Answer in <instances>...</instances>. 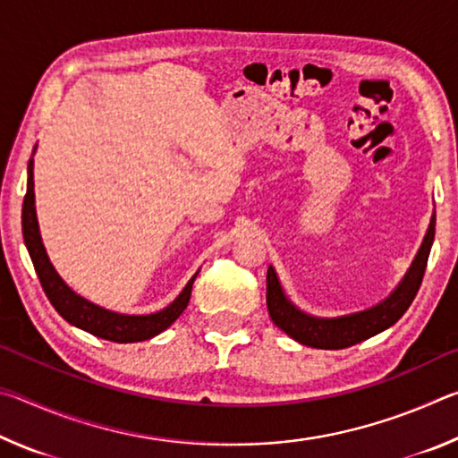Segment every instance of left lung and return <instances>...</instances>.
Returning <instances> with one entry per match:
<instances>
[{
  "label": "left lung",
  "instance_id": "1",
  "mask_svg": "<svg viewBox=\"0 0 458 458\" xmlns=\"http://www.w3.org/2000/svg\"><path fill=\"white\" fill-rule=\"evenodd\" d=\"M434 240V218L426 232L424 242L418 250L416 259L410 267L408 275L400 286L387 297L384 303L368 309V311L339 317V319H319L301 313L297 307L291 305V301L284 297V293L278 284L273 267H268L267 273V309L273 323L278 329H283L286 335H291L299 344L317 347V350H344L360 344L363 339H369L376 333L392 327L406 309L412 305L418 289L422 284V276L428 262L430 246Z\"/></svg>",
  "mask_w": 458,
  "mask_h": 458
}]
</instances>
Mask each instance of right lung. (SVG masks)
Instances as JSON below:
<instances>
[{"mask_svg":"<svg viewBox=\"0 0 458 458\" xmlns=\"http://www.w3.org/2000/svg\"><path fill=\"white\" fill-rule=\"evenodd\" d=\"M34 164L28 165V191L21 208V232H24V242L30 252V259L34 262L36 275L40 278V284L52 307L64 317L68 323L76 325L84 331L92 333L100 339L114 341V344H135L145 341L165 331L177 317L183 313L191 297V284L196 281V275L190 278L180 297L164 311L153 315H121L106 311L103 307H97L82 299L72 289H68L64 281L58 276L56 270L50 265L48 254L44 250L40 230H38L36 208H34Z\"/></svg>","mask_w":458,"mask_h":458,"instance_id":"add662e5","label":"right lung"}]
</instances>
